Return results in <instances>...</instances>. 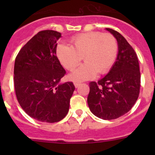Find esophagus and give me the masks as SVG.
Returning a JSON list of instances; mask_svg holds the SVG:
<instances>
[{
  "label": "esophagus",
  "instance_id": "1",
  "mask_svg": "<svg viewBox=\"0 0 155 155\" xmlns=\"http://www.w3.org/2000/svg\"><path fill=\"white\" fill-rule=\"evenodd\" d=\"M80 85H81V83H79V82H74V85L76 87H78Z\"/></svg>",
  "mask_w": 155,
  "mask_h": 155
}]
</instances>
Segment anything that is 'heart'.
<instances>
[{"label":"heart","instance_id":"b5f03b06","mask_svg":"<svg viewBox=\"0 0 155 155\" xmlns=\"http://www.w3.org/2000/svg\"><path fill=\"white\" fill-rule=\"evenodd\" d=\"M72 46L59 43L56 55L63 67L73 71L83 58L85 63L70 76L73 81L90 79L107 73L112 68L118 54V43L112 34L101 32H87L73 36L70 39Z\"/></svg>","mask_w":155,"mask_h":155}]
</instances>
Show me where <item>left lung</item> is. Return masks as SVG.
<instances>
[{
  "label": "left lung",
  "mask_w": 155,
  "mask_h": 155,
  "mask_svg": "<svg viewBox=\"0 0 155 155\" xmlns=\"http://www.w3.org/2000/svg\"><path fill=\"white\" fill-rule=\"evenodd\" d=\"M106 29L118 41V56L105 77L97 82L89 83L87 101L94 115L104 120H112L129 112L138 99L140 71L137 54L126 39L115 30Z\"/></svg>",
  "instance_id": "left-lung-1"
}]
</instances>
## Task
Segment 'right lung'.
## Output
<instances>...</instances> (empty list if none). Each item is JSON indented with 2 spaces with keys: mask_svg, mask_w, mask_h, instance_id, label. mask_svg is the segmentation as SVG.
Instances as JSON below:
<instances>
[{
  "mask_svg": "<svg viewBox=\"0 0 155 155\" xmlns=\"http://www.w3.org/2000/svg\"><path fill=\"white\" fill-rule=\"evenodd\" d=\"M58 31L37 33L20 49L14 65V87L18 104L31 118L54 123L68 114L75 90L72 82L59 84L66 71L56 56Z\"/></svg>",
  "mask_w": 155,
  "mask_h": 155,
  "instance_id": "obj_1",
  "label": "right lung"
}]
</instances>
